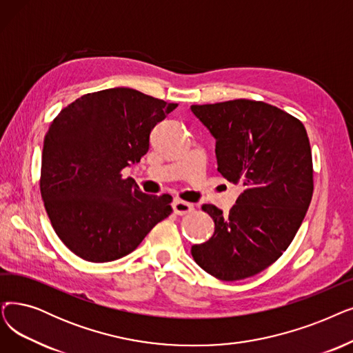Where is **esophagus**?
Returning <instances> with one entry per match:
<instances>
[{"instance_id": "34e87169", "label": "esophagus", "mask_w": 353, "mask_h": 353, "mask_svg": "<svg viewBox=\"0 0 353 353\" xmlns=\"http://www.w3.org/2000/svg\"><path fill=\"white\" fill-rule=\"evenodd\" d=\"M193 205L192 203H188L185 201H180V199H176V201L173 202V210L176 214H186V213H190L193 212Z\"/></svg>"}]
</instances>
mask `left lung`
I'll list each match as a JSON object with an SVG mask.
<instances>
[{"instance_id": "1", "label": "left lung", "mask_w": 353, "mask_h": 353, "mask_svg": "<svg viewBox=\"0 0 353 353\" xmlns=\"http://www.w3.org/2000/svg\"><path fill=\"white\" fill-rule=\"evenodd\" d=\"M216 140L218 172L243 192L229 213L202 209L213 236L193 245L196 264L222 281L252 277L283 255L313 196V161L303 122L261 101L192 105Z\"/></svg>"}]
</instances>
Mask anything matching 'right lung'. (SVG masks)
Instances as JSON below:
<instances>
[{
  "label": "right lung",
  "instance_id": "obj_1",
  "mask_svg": "<svg viewBox=\"0 0 353 353\" xmlns=\"http://www.w3.org/2000/svg\"><path fill=\"white\" fill-rule=\"evenodd\" d=\"M176 106L112 88L81 97L53 119L43 144L41 199L57 236L85 261L128 255L173 212L170 194H145L121 172L147 154L151 130Z\"/></svg>",
  "mask_w": 353,
  "mask_h": 353
}]
</instances>
